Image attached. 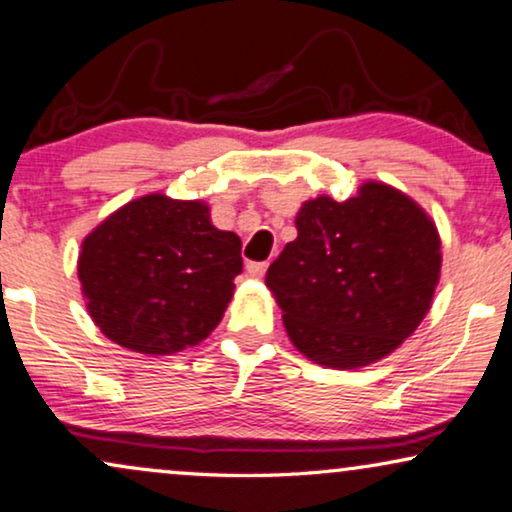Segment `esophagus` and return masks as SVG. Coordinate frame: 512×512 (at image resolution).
Masks as SVG:
<instances>
[{"mask_svg": "<svg viewBox=\"0 0 512 512\" xmlns=\"http://www.w3.org/2000/svg\"><path fill=\"white\" fill-rule=\"evenodd\" d=\"M267 267H269L267 262H248V264H245L248 274L255 276V278H262L264 274H267Z\"/></svg>", "mask_w": 512, "mask_h": 512, "instance_id": "34e87169", "label": "esophagus"}]
</instances>
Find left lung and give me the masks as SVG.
<instances>
[{
  "instance_id": "obj_1",
  "label": "left lung",
  "mask_w": 512,
  "mask_h": 512,
  "mask_svg": "<svg viewBox=\"0 0 512 512\" xmlns=\"http://www.w3.org/2000/svg\"><path fill=\"white\" fill-rule=\"evenodd\" d=\"M297 238L267 271L288 338L309 361L361 368L387 357L428 314L442 269L437 226L380 181L307 200Z\"/></svg>"
}]
</instances>
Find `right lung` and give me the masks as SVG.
<instances>
[{"label":"right lung","mask_w":512,"mask_h":512,"mask_svg":"<svg viewBox=\"0 0 512 512\" xmlns=\"http://www.w3.org/2000/svg\"><path fill=\"white\" fill-rule=\"evenodd\" d=\"M243 271L241 238L200 200H129L82 241L77 276L108 340L141 354L198 345L222 321Z\"/></svg>","instance_id":"1"}]
</instances>
